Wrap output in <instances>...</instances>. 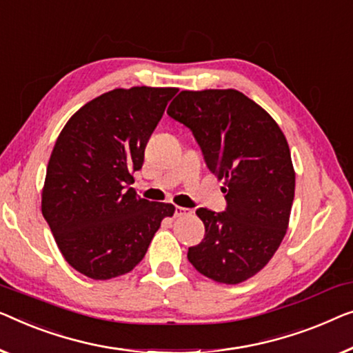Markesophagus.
I'll use <instances>...</instances> for the list:
<instances>
[{
  "label": "esophagus",
  "instance_id": "1",
  "mask_svg": "<svg viewBox=\"0 0 353 353\" xmlns=\"http://www.w3.org/2000/svg\"><path fill=\"white\" fill-rule=\"evenodd\" d=\"M191 213V210H188L185 207H175V218H181V216H186V214Z\"/></svg>",
  "mask_w": 353,
  "mask_h": 353
}]
</instances>
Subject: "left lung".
<instances>
[{
	"label": "left lung",
	"mask_w": 353,
	"mask_h": 353,
	"mask_svg": "<svg viewBox=\"0 0 353 353\" xmlns=\"http://www.w3.org/2000/svg\"><path fill=\"white\" fill-rule=\"evenodd\" d=\"M167 113L192 130L228 201L223 213L196 212L205 236L189 247V263L216 283H242L287 234L296 176L288 141L272 116L236 89L181 90Z\"/></svg>",
	"instance_id": "1"
}]
</instances>
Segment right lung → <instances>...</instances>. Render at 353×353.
<instances>
[{
	"label": "right lung",
	"instance_id": "right-lung-1",
	"mask_svg": "<svg viewBox=\"0 0 353 353\" xmlns=\"http://www.w3.org/2000/svg\"><path fill=\"white\" fill-rule=\"evenodd\" d=\"M176 88L114 89L70 117L55 141L41 210L71 268L94 280L130 272L172 203L137 196L132 173Z\"/></svg>",
	"mask_w": 353,
	"mask_h": 353
}]
</instances>
